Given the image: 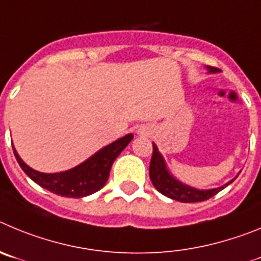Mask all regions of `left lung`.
<instances>
[{"label":"left lung","instance_id":"obj_1","mask_svg":"<svg viewBox=\"0 0 261 261\" xmlns=\"http://www.w3.org/2000/svg\"><path fill=\"white\" fill-rule=\"evenodd\" d=\"M206 70L210 72L218 71L216 67L212 66H206ZM149 177H151L154 189L159 192H161L163 195H165V196H168V198L180 201V203H196V201L208 200L210 198L215 196L217 192H220L225 187L229 186L230 183L233 182L238 175L234 179L230 180V182H227L226 185H224L221 187H217V189H195V187H191L189 185L182 183L174 175L171 174L170 171H169L168 166H166L163 154L160 153L159 148L153 143V153H152L151 165H149Z\"/></svg>","mask_w":261,"mask_h":261}]
</instances>
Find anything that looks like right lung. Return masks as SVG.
<instances>
[{"instance_id":"right-lung-1","label":"right lung","mask_w":261,"mask_h":261,"mask_svg":"<svg viewBox=\"0 0 261 261\" xmlns=\"http://www.w3.org/2000/svg\"><path fill=\"white\" fill-rule=\"evenodd\" d=\"M133 138V134L122 136L116 142L102 147L78 166L60 173H41L35 170L20 159L15 147H13V149L20 168L35 183L53 194L78 199L95 194L105 186L114 160L127 147Z\"/></svg>"}]
</instances>
